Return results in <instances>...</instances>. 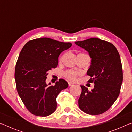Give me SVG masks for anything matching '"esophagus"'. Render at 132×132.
Listing matches in <instances>:
<instances>
[{"label":"esophagus","mask_w":132,"mask_h":132,"mask_svg":"<svg viewBox=\"0 0 132 132\" xmlns=\"http://www.w3.org/2000/svg\"><path fill=\"white\" fill-rule=\"evenodd\" d=\"M68 84H69V86H71L74 84V83L72 82H68Z\"/></svg>","instance_id":"obj_1"}]
</instances>
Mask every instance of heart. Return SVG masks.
<instances>
[{"instance_id":"obj_1","label":"heart","mask_w":132,"mask_h":132,"mask_svg":"<svg viewBox=\"0 0 132 132\" xmlns=\"http://www.w3.org/2000/svg\"><path fill=\"white\" fill-rule=\"evenodd\" d=\"M80 75V72L75 70H68L64 71L63 73L64 76L65 77L66 79L70 80H76L77 79L78 76Z\"/></svg>"}]
</instances>
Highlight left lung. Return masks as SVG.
I'll use <instances>...</instances> for the list:
<instances>
[{"label":"left lung","mask_w":132,"mask_h":132,"mask_svg":"<svg viewBox=\"0 0 132 132\" xmlns=\"http://www.w3.org/2000/svg\"><path fill=\"white\" fill-rule=\"evenodd\" d=\"M75 44L89 53L91 63L87 74L91 77L88 82L94 83L91 91L81 86L79 106L87 114H102L110 108L119 95L123 81L119 53L112 44L97 38Z\"/></svg>","instance_id":"left-lung-1"}]
</instances>
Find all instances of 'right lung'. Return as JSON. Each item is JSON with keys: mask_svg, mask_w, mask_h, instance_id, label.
<instances>
[{"mask_svg": "<svg viewBox=\"0 0 132 132\" xmlns=\"http://www.w3.org/2000/svg\"><path fill=\"white\" fill-rule=\"evenodd\" d=\"M71 45L70 42L41 38L30 40L21 50L15 64V84L21 101L32 114L46 117L55 111L57 95L68 83L60 79L55 86H48L47 71L56 68L60 54Z\"/></svg>", "mask_w": 132, "mask_h": 132, "instance_id": "obj_1", "label": "right lung"}]
</instances>
